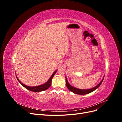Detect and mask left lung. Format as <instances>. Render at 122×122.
Instances as JSON below:
<instances>
[{"mask_svg": "<svg viewBox=\"0 0 122 122\" xmlns=\"http://www.w3.org/2000/svg\"><path fill=\"white\" fill-rule=\"evenodd\" d=\"M104 77H103V78L101 80V81L100 82L97 86L94 87L93 88H91V89L82 90V89H79V88H77L73 87V86H71V85L69 84V83L68 81L67 78L66 77V86H67V87L69 89V90L71 92H73V93H75L76 94H78V95H86V94H89V93H91V92H93L94 91L96 90L97 88H98L100 86L101 84L102 83V81H103V79H104Z\"/></svg>", "mask_w": 122, "mask_h": 122, "instance_id": "1", "label": "left lung"}]
</instances>
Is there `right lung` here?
<instances>
[{
    "instance_id": "1",
    "label": "right lung",
    "mask_w": 122,
    "mask_h": 122,
    "mask_svg": "<svg viewBox=\"0 0 122 122\" xmlns=\"http://www.w3.org/2000/svg\"><path fill=\"white\" fill-rule=\"evenodd\" d=\"M56 72H57V70H56V71H55L52 74V75H51V76L50 77L49 80L47 81V82H46L45 83H44L42 85H41V86H26V85L23 84L19 79H18L17 76H16V77H17V80H18V81L20 82V83L22 85V86H23L25 88H26V89L30 91H32V92H42V91H45V90H47L48 88L51 86V81H52V78Z\"/></svg>"
}]
</instances>
